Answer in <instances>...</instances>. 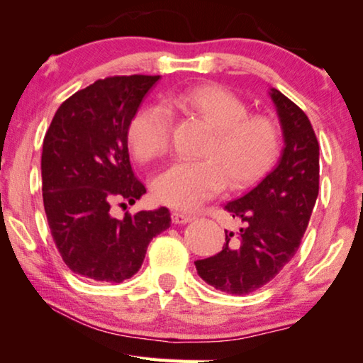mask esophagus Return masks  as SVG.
Listing matches in <instances>:
<instances>
[{
    "label": "esophagus",
    "instance_id": "34e87169",
    "mask_svg": "<svg viewBox=\"0 0 363 363\" xmlns=\"http://www.w3.org/2000/svg\"><path fill=\"white\" fill-rule=\"evenodd\" d=\"M194 216L191 213H185V212H172V222L175 225H185L188 222H191Z\"/></svg>",
    "mask_w": 363,
    "mask_h": 363
}]
</instances>
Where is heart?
<instances>
[{
  "mask_svg": "<svg viewBox=\"0 0 363 363\" xmlns=\"http://www.w3.org/2000/svg\"><path fill=\"white\" fill-rule=\"evenodd\" d=\"M169 109L203 118L212 128L201 147L199 160H180L152 180L159 203L178 211H193L228 186L242 189L257 182L280 151V127L275 118L249 114L247 104L227 88L203 85L167 99ZM170 114L164 106H147L128 127L133 156L147 162L165 154L170 143Z\"/></svg>",
  "mask_w": 363,
  "mask_h": 363,
  "instance_id": "obj_1",
  "label": "heart"
}]
</instances>
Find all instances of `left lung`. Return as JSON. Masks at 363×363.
Returning <instances> with one entry per match:
<instances>
[{
  "instance_id": "1",
  "label": "left lung",
  "mask_w": 363,
  "mask_h": 363,
  "mask_svg": "<svg viewBox=\"0 0 363 363\" xmlns=\"http://www.w3.org/2000/svg\"><path fill=\"white\" fill-rule=\"evenodd\" d=\"M283 135L275 167L257 186L225 204L242 222L225 230L222 251L196 260L203 280L228 294H249L272 281L298 251L318 196L320 150L307 116L283 93L270 88Z\"/></svg>"
}]
</instances>
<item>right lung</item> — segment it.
Here are the masks:
<instances>
[{"label":"right lung","instance_id":"1","mask_svg":"<svg viewBox=\"0 0 363 363\" xmlns=\"http://www.w3.org/2000/svg\"><path fill=\"white\" fill-rule=\"evenodd\" d=\"M159 75L109 77L59 106L43 141V204L65 265L94 281L122 283L141 269L154 236L170 227L167 207L111 216L114 199L135 204L128 127Z\"/></svg>","mask_w":363,"mask_h":363}]
</instances>
